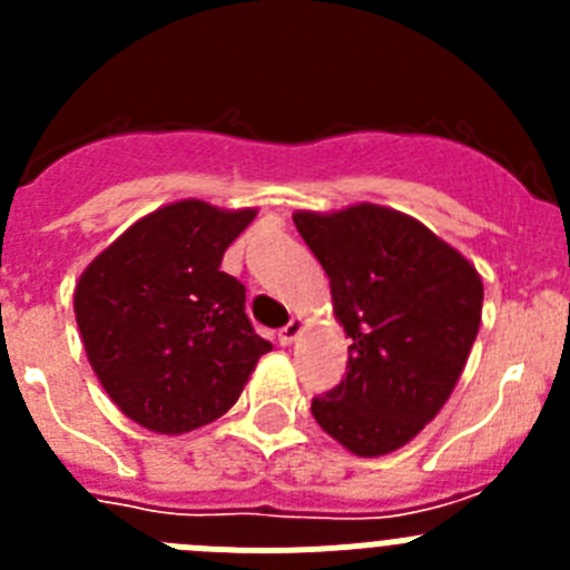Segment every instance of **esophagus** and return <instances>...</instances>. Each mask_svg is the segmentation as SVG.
<instances>
[{
	"label": "esophagus",
	"mask_w": 570,
	"mask_h": 570,
	"mask_svg": "<svg viewBox=\"0 0 570 570\" xmlns=\"http://www.w3.org/2000/svg\"><path fill=\"white\" fill-rule=\"evenodd\" d=\"M299 334H302V320H296V316H294V320H291L288 325L279 331V342H282V345H294L296 336H299Z\"/></svg>",
	"instance_id": "esophagus-1"
}]
</instances>
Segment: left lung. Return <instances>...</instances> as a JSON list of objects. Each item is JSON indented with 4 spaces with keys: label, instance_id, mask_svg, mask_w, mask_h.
I'll use <instances>...</instances> for the list:
<instances>
[{
    "label": "left lung",
    "instance_id": "obj_1",
    "mask_svg": "<svg viewBox=\"0 0 570 570\" xmlns=\"http://www.w3.org/2000/svg\"><path fill=\"white\" fill-rule=\"evenodd\" d=\"M294 225L351 336L345 380L316 396L311 414L351 454H391L460 382L482 320L480 274L420 219L382 205L296 210Z\"/></svg>",
    "mask_w": 570,
    "mask_h": 570
}]
</instances>
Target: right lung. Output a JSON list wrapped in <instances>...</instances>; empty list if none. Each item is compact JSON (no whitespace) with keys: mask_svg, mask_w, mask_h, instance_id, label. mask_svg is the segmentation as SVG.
<instances>
[{"mask_svg":"<svg viewBox=\"0 0 570 570\" xmlns=\"http://www.w3.org/2000/svg\"><path fill=\"white\" fill-rule=\"evenodd\" d=\"M254 208L179 199L130 225L73 291L94 374L154 434H188L239 400L271 342L245 314V285L219 271Z\"/></svg>","mask_w":570,"mask_h":570,"instance_id":"add662e5","label":"right lung"}]
</instances>
